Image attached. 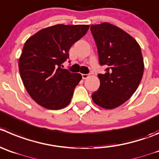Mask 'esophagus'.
I'll return each instance as SVG.
<instances>
[{"instance_id": "34e87169", "label": "esophagus", "mask_w": 159, "mask_h": 159, "mask_svg": "<svg viewBox=\"0 0 159 159\" xmlns=\"http://www.w3.org/2000/svg\"><path fill=\"white\" fill-rule=\"evenodd\" d=\"M89 77V75H84V74H83L82 75V78L83 79H87V78Z\"/></svg>"}]
</instances>
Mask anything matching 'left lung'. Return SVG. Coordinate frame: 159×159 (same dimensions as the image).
<instances>
[{
	"label": "left lung",
	"mask_w": 159,
	"mask_h": 159,
	"mask_svg": "<svg viewBox=\"0 0 159 159\" xmlns=\"http://www.w3.org/2000/svg\"><path fill=\"white\" fill-rule=\"evenodd\" d=\"M100 65L107 66L99 75L100 85L92 95L93 102L105 109H114L131 97L137 89L144 70L137 41L123 30L109 23L91 25Z\"/></svg>",
	"instance_id": "1"
}]
</instances>
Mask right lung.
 Segmentation results:
<instances>
[{"label":"right lung","mask_w":159,"mask_h":159,"mask_svg":"<svg viewBox=\"0 0 159 159\" xmlns=\"http://www.w3.org/2000/svg\"><path fill=\"white\" fill-rule=\"evenodd\" d=\"M89 25L57 24L44 28L25 42L19 59L24 87L38 104L59 110L70 103L82 77L61 68L69 50L88 31Z\"/></svg>","instance_id":"right-lung-1"}]
</instances>
